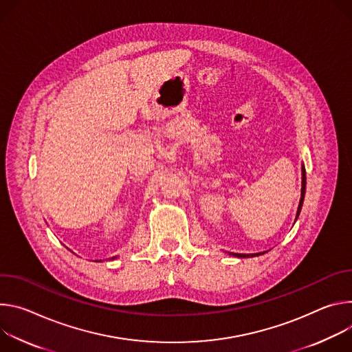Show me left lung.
<instances>
[{
    "label": "left lung",
    "mask_w": 352,
    "mask_h": 352,
    "mask_svg": "<svg viewBox=\"0 0 352 352\" xmlns=\"http://www.w3.org/2000/svg\"><path fill=\"white\" fill-rule=\"evenodd\" d=\"M305 190H306V170H305V166H302V188H300V200H299V206H298V212H296V219L299 217V212L302 210V204H303V199H305ZM232 256L235 257H254V256H260V254H264L263 253H253V254H241V253H229Z\"/></svg>",
    "instance_id": "8db88e82"
}]
</instances>
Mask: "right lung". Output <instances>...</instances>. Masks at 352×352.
I'll list each match as a JSON object with an SVG mask.
<instances>
[{
	"label": "right lung",
	"instance_id": "right-lung-1",
	"mask_svg": "<svg viewBox=\"0 0 352 352\" xmlns=\"http://www.w3.org/2000/svg\"><path fill=\"white\" fill-rule=\"evenodd\" d=\"M113 258H114V257H113Z\"/></svg>",
	"mask_w": 352,
	"mask_h": 352
}]
</instances>
